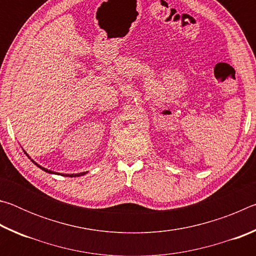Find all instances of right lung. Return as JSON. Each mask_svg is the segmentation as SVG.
<instances>
[{"label": "right lung", "mask_w": 256, "mask_h": 256, "mask_svg": "<svg viewBox=\"0 0 256 256\" xmlns=\"http://www.w3.org/2000/svg\"><path fill=\"white\" fill-rule=\"evenodd\" d=\"M24 152H26V151H24ZM28 156V154H27ZM28 157H29V156H28ZM32 162L34 164H36V166L37 167H40V170H44V172H50V174H58V175H63V176H70V177H79V176H82V175H84V174H86V172H79V174H60V172H52V170H46V168H44V167H42L40 166V164H38L37 162H34V160L32 159Z\"/></svg>", "instance_id": "obj_1"}]
</instances>
